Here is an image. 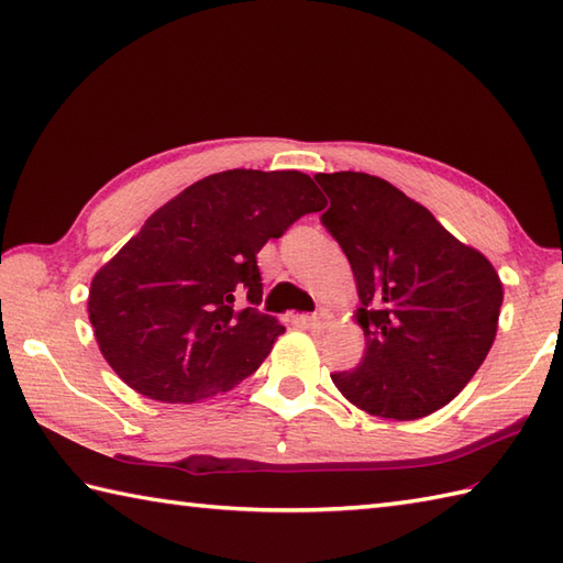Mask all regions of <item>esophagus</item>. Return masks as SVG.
I'll return each instance as SVG.
<instances>
[{"instance_id": "esophagus-1", "label": "esophagus", "mask_w": 563, "mask_h": 563, "mask_svg": "<svg viewBox=\"0 0 563 563\" xmlns=\"http://www.w3.org/2000/svg\"><path fill=\"white\" fill-rule=\"evenodd\" d=\"M305 324H307L309 329H314V331L327 329V324H329V314L324 312V309H321V312H317V314H312V317H305Z\"/></svg>"}]
</instances>
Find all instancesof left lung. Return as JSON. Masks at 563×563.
Here are the masks:
<instances>
[{"label":"left lung","mask_w":563,"mask_h":563,"mask_svg":"<svg viewBox=\"0 0 563 563\" xmlns=\"http://www.w3.org/2000/svg\"><path fill=\"white\" fill-rule=\"evenodd\" d=\"M331 208L321 214L355 275L365 355L331 379L373 416L411 421L450 404L488 355L504 283L482 251L385 178L317 174Z\"/></svg>","instance_id":"1"}]
</instances>
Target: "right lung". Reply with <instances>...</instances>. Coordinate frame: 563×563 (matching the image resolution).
Here are the masks:
<instances>
[{
    "mask_svg": "<svg viewBox=\"0 0 563 563\" xmlns=\"http://www.w3.org/2000/svg\"><path fill=\"white\" fill-rule=\"evenodd\" d=\"M324 208L302 172L230 169L181 190L93 275L89 321L128 387L166 404L234 389L285 327L261 302L256 254Z\"/></svg>",
    "mask_w": 563,
    "mask_h": 563,
    "instance_id": "add662e5",
    "label": "right lung"
}]
</instances>
